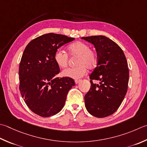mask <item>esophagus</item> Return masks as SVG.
Segmentation results:
<instances>
[{
    "label": "esophagus",
    "mask_w": 147,
    "mask_h": 147,
    "mask_svg": "<svg viewBox=\"0 0 147 147\" xmlns=\"http://www.w3.org/2000/svg\"><path fill=\"white\" fill-rule=\"evenodd\" d=\"M80 81H81V80H75V83H76V84H78V83Z\"/></svg>",
    "instance_id": "obj_1"
}]
</instances>
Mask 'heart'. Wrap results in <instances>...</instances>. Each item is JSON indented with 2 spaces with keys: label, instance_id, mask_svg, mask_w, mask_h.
<instances>
[{
  "label": "heart",
  "instance_id": "1",
  "mask_svg": "<svg viewBox=\"0 0 147 147\" xmlns=\"http://www.w3.org/2000/svg\"><path fill=\"white\" fill-rule=\"evenodd\" d=\"M87 43L77 41L68 47L69 53L72 57H78L74 67L66 69L62 71V75L73 79H78L85 75L87 68L92 69L98 61V55L93 49L90 48ZM53 59L60 67H67L69 62V56L61 49L57 50L54 54Z\"/></svg>",
  "mask_w": 147,
  "mask_h": 147
}]
</instances>
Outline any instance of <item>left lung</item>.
<instances>
[{
	"label": "left lung",
	"instance_id": "8db88e82",
	"mask_svg": "<svg viewBox=\"0 0 147 147\" xmlns=\"http://www.w3.org/2000/svg\"><path fill=\"white\" fill-rule=\"evenodd\" d=\"M94 45L97 66L89 76L91 87L85 96L88 113L98 118L111 115L121 105L127 91L129 68L124 53L116 42L104 36L83 37ZM93 80H99V85Z\"/></svg>",
	"mask_w": 147,
	"mask_h": 147
}]
</instances>
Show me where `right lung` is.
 Wrapping results in <instances>:
<instances>
[{"label":"right lung","mask_w":147,"mask_h":147,"mask_svg":"<svg viewBox=\"0 0 147 147\" xmlns=\"http://www.w3.org/2000/svg\"><path fill=\"white\" fill-rule=\"evenodd\" d=\"M73 37L46 34L28 43L19 66L20 91L26 105L38 115L48 117L64 107L69 90L75 85L68 77L56 78L60 67L55 62V51Z\"/></svg>","instance_id":"1"}]
</instances>
